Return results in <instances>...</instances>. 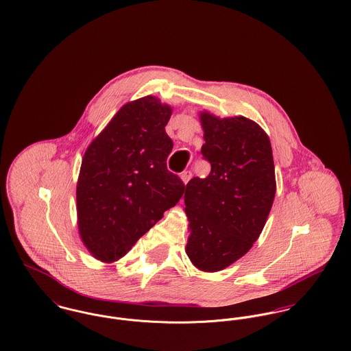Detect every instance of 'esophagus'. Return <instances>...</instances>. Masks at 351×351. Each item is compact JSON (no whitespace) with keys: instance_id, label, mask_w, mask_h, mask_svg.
I'll use <instances>...</instances> for the list:
<instances>
[{"instance_id":"esophagus-1","label":"esophagus","mask_w":351,"mask_h":351,"mask_svg":"<svg viewBox=\"0 0 351 351\" xmlns=\"http://www.w3.org/2000/svg\"><path fill=\"white\" fill-rule=\"evenodd\" d=\"M180 178H182L183 183H184V184H187L189 182V179L192 178V172H191V171H184V172L180 175Z\"/></svg>"}]
</instances>
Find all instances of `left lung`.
Instances as JSON below:
<instances>
[{
  "mask_svg": "<svg viewBox=\"0 0 351 351\" xmlns=\"http://www.w3.org/2000/svg\"><path fill=\"white\" fill-rule=\"evenodd\" d=\"M207 178L186 186V252L199 270L215 272L237 262L259 238L275 197L270 138L252 120L200 113Z\"/></svg>",
  "mask_w": 351,
  "mask_h": 351,
  "instance_id": "left-lung-1",
  "label": "left lung"
}]
</instances>
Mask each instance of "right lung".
Masks as SVG:
<instances>
[{
	"label": "right lung",
	"mask_w": 351,
	"mask_h": 351,
	"mask_svg": "<svg viewBox=\"0 0 351 351\" xmlns=\"http://www.w3.org/2000/svg\"><path fill=\"white\" fill-rule=\"evenodd\" d=\"M171 114L154 96L127 103L84 154L76 189L79 232L104 263L123 258L184 193L182 179L167 169Z\"/></svg>",
	"instance_id": "add662e5"
}]
</instances>
